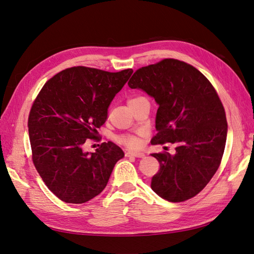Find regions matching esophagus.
<instances>
[{
  "mask_svg": "<svg viewBox=\"0 0 254 254\" xmlns=\"http://www.w3.org/2000/svg\"><path fill=\"white\" fill-rule=\"evenodd\" d=\"M127 157H135V158H142L145 157L144 152H133V151H127L126 152Z\"/></svg>",
  "mask_w": 254,
  "mask_h": 254,
  "instance_id": "esophagus-1",
  "label": "esophagus"
}]
</instances>
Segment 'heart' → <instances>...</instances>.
Returning <instances> with one entry per match:
<instances>
[{
	"instance_id": "obj_1",
	"label": "heart",
	"mask_w": 254,
	"mask_h": 254,
	"mask_svg": "<svg viewBox=\"0 0 254 254\" xmlns=\"http://www.w3.org/2000/svg\"><path fill=\"white\" fill-rule=\"evenodd\" d=\"M136 99H138V97H133V99H129L127 101V103L132 102ZM118 141L131 149H139L142 145V141L140 139L139 135H122L118 137Z\"/></svg>"
}]
</instances>
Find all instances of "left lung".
<instances>
[{
  "instance_id": "obj_1",
  "label": "left lung",
  "mask_w": 254,
  "mask_h": 254,
  "mask_svg": "<svg viewBox=\"0 0 254 254\" xmlns=\"http://www.w3.org/2000/svg\"><path fill=\"white\" fill-rule=\"evenodd\" d=\"M159 105L151 142L176 145V153H152L160 170L151 189L173 203L194 197L216 174L223 157L227 122L210 81L184 61L164 59L138 68L127 82Z\"/></svg>"
}]
</instances>
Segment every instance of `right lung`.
I'll return each instance as SVG.
<instances>
[{
	"label": "right lung",
	"mask_w": 254,
	"mask_h": 254,
	"mask_svg": "<svg viewBox=\"0 0 254 254\" xmlns=\"http://www.w3.org/2000/svg\"><path fill=\"white\" fill-rule=\"evenodd\" d=\"M132 73L74 66L50 78L36 96L28 120L32 160L45 185L65 203L82 204L99 195L125 157L113 141L91 153L82 145L96 137Z\"/></svg>",
	"instance_id": "obj_1"
}]
</instances>
